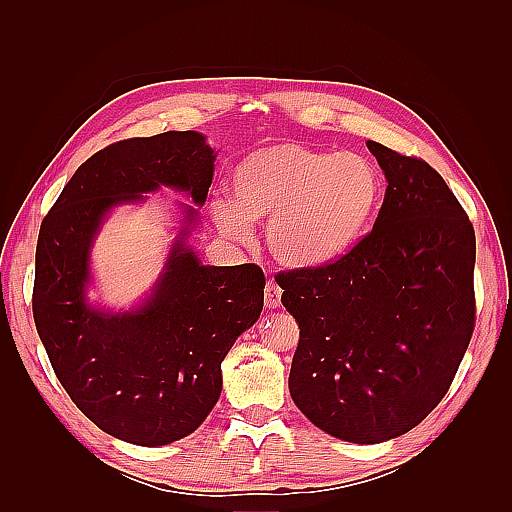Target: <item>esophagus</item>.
I'll return each instance as SVG.
<instances>
[{
  "label": "esophagus",
  "mask_w": 512,
  "mask_h": 512,
  "mask_svg": "<svg viewBox=\"0 0 512 512\" xmlns=\"http://www.w3.org/2000/svg\"><path fill=\"white\" fill-rule=\"evenodd\" d=\"M280 303H282V288L275 282H269L265 286V305L269 309H275V307H280Z\"/></svg>",
  "instance_id": "34e87169"
}]
</instances>
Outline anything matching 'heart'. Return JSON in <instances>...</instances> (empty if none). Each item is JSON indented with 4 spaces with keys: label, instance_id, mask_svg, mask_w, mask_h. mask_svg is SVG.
Listing matches in <instances>:
<instances>
[{
    "label": "heart",
    "instance_id": "obj_1",
    "mask_svg": "<svg viewBox=\"0 0 512 512\" xmlns=\"http://www.w3.org/2000/svg\"><path fill=\"white\" fill-rule=\"evenodd\" d=\"M230 190L232 203L213 205L222 232L245 241L252 224L271 220V254L294 269L324 267L350 254L382 203V177L367 158L301 143L250 151L232 170Z\"/></svg>",
    "mask_w": 512,
    "mask_h": 512
}]
</instances>
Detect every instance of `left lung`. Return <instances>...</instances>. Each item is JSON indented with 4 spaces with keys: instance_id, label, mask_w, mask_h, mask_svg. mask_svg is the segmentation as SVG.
<instances>
[{
    "instance_id": "obj_1",
    "label": "left lung",
    "mask_w": 512,
    "mask_h": 512,
    "mask_svg": "<svg viewBox=\"0 0 512 512\" xmlns=\"http://www.w3.org/2000/svg\"><path fill=\"white\" fill-rule=\"evenodd\" d=\"M389 181L350 254L275 275L299 322L290 395L322 431L378 444L451 389L474 333V226L425 160L367 141Z\"/></svg>"
}]
</instances>
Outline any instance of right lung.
I'll list each match as a JSON object with an SVG mask.
<instances>
[{
  "label": "right lung",
  "mask_w": 512,
  "mask_h": 512,
  "mask_svg": "<svg viewBox=\"0 0 512 512\" xmlns=\"http://www.w3.org/2000/svg\"><path fill=\"white\" fill-rule=\"evenodd\" d=\"M213 160L192 130L117 141L76 168L40 226L32 309L44 350L76 408L130 444L162 446L205 421L224 356L262 312L265 273L252 262L205 267L179 241L141 309L102 314L85 303L89 245L108 209L160 185L203 205Z\"/></svg>",
  "instance_id": "1"
}]
</instances>
